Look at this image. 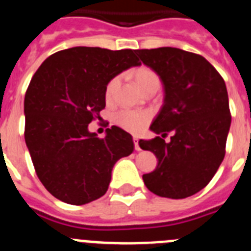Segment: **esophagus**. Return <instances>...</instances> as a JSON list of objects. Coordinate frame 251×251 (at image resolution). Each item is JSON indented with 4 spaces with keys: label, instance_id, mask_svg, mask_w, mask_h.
Segmentation results:
<instances>
[{
    "label": "esophagus",
    "instance_id": "1",
    "mask_svg": "<svg viewBox=\"0 0 251 251\" xmlns=\"http://www.w3.org/2000/svg\"><path fill=\"white\" fill-rule=\"evenodd\" d=\"M133 143H135V150L136 151H141L140 146H138V138L137 137H133Z\"/></svg>",
    "mask_w": 251,
    "mask_h": 251
}]
</instances>
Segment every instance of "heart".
Segmentation results:
<instances>
[{
    "instance_id": "1",
    "label": "heart",
    "mask_w": 251,
    "mask_h": 251,
    "mask_svg": "<svg viewBox=\"0 0 251 251\" xmlns=\"http://www.w3.org/2000/svg\"><path fill=\"white\" fill-rule=\"evenodd\" d=\"M135 83L137 86V88L141 92H143L145 89L150 88L152 86H159V78H158L157 75L150 69H138L135 72ZM119 86V78L111 79L108 83L105 89V98L106 100H110L113 98L114 93H115L116 87ZM148 120H150V116L147 113H142V111H133V110H123L119 111L115 115V123L118 124L120 127H123L124 130L130 131L132 133H138L145 128V126L147 125Z\"/></svg>"
}]
</instances>
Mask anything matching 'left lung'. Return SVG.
<instances>
[{
	"instance_id": "8db88e82",
	"label": "left lung",
	"mask_w": 251,
	"mask_h": 251,
	"mask_svg": "<svg viewBox=\"0 0 251 251\" xmlns=\"http://www.w3.org/2000/svg\"><path fill=\"white\" fill-rule=\"evenodd\" d=\"M135 52L164 87L163 105L150 127L160 136L138 141L158 159L143 182L162 198H189L211 181L225 158L232 121L227 87L201 55L168 46ZM168 132L173 135L165 143Z\"/></svg>"
}]
</instances>
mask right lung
I'll use <instances>...</instances> for the list:
<instances>
[{
	"label": "right lung",
	"instance_id": "obj_1",
	"mask_svg": "<svg viewBox=\"0 0 251 251\" xmlns=\"http://www.w3.org/2000/svg\"><path fill=\"white\" fill-rule=\"evenodd\" d=\"M135 51L66 49L49 56L31 78L24 98L25 145L40 181L62 202L101 198L115 163L132 153V136L123 128L111 126L99 138L88 125L105 108L109 82L141 65Z\"/></svg>",
	"mask_w": 251,
	"mask_h": 251
}]
</instances>
